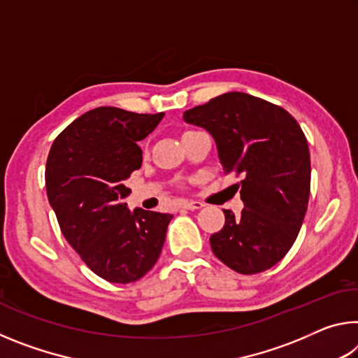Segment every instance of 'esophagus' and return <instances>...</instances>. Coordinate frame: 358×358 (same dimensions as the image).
I'll return each instance as SVG.
<instances>
[{
    "mask_svg": "<svg viewBox=\"0 0 358 358\" xmlns=\"http://www.w3.org/2000/svg\"><path fill=\"white\" fill-rule=\"evenodd\" d=\"M181 207L186 210H201L203 207V203L199 201H185L183 203H181Z\"/></svg>",
    "mask_w": 358,
    "mask_h": 358,
    "instance_id": "1",
    "label": "esophagus"
}]
</instances>
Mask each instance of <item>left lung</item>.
<instances>
[{"label": "left lung", "instance_id": "obj_1", "mask_svg": "<svg viewBox=\"0 0 358 358\" xmlns=\"http://www.w3.org/2000/svg\"><path fill=\"white\" fill-rule=\"evenodd\" d=\"M186 123L213 136L224 173L241 177L240 216L210 237L215 256L241 275H256L286 256L305 217L311 186L306 137L282 107L230 92L186 110Z\"/></svg>", "mask_w": 358, "mask_h": 358}]
</instances>
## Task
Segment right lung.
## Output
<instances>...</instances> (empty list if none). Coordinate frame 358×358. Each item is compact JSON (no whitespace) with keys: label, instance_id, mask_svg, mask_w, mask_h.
I'll use <instances>...</instances> for the list:
<instances>
[{"label":"right lung","instance_id":"add662e5","mask_svg":"<svg viewBox=\"0 0 358 358\" xmlns=\"http://www.w3.org/2000/svg\"><path fill=\"white\" fill-rule=\"evenodd\" d=\"M164 113L98 107L72 121L47 157L45 187L59 229L88 268L128 284L153 268L173 215L126 208V180L142 166L137 142Z\"/></svg>","mask_w":358,"mask_h":358}]
</instances>
